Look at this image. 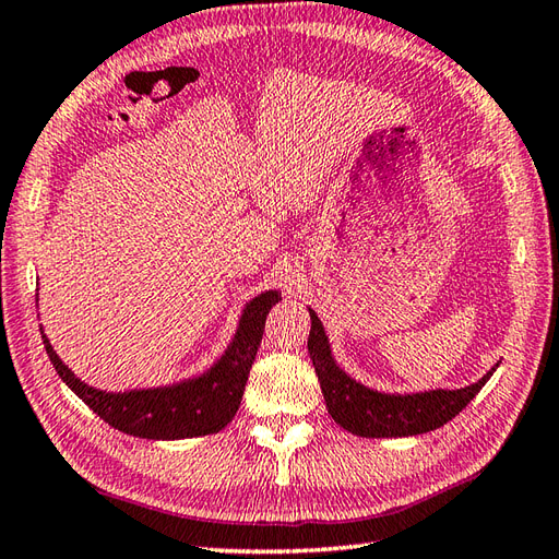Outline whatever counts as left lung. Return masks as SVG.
Returning a JSON list of instances; mask_svg holds the SVG:
<instances>
[{
  "label": "left lung",
  "instance_id": "left-lung-1",
  "mask_svg": "<svg viewBox=\"0 0 559 559\" xmlns=\"http://www.w3.org/2000/svg\"><path fill=\"white\" fill-rule=\"evenodd\" d=\"M311 313L309 356L317 370L328 413L347 432L359 437H413L447 425L461 413L493 376V366L479 382L463 390H432L420 394H382L352 380L333 361L317 313Z\"/></svg>",
  "mask_w": 559,
  "mask_h": 559
}]
</instances>
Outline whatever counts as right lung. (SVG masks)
<instances>
[{
	"label": "right lung",
	"mask_w": 559,
	"mask_h": 559,
	"mask_svg": "<svg viewBox=\"0 0 559 559\" xmlns=\"http://www.w3.org/2000/svg\"><path fill=\"white\" fill-rule=\"evenodd\" d=\"M278 302V293L269 290L242 309L238 333L222 359L207 373L160 390H136L110 394L80 382L41 335L56 373L87 404L98 418L124 435L143 439H189L214 435L234 420L246 392L248 376L264 335L269 309Z\"/></svg>",
	"instance_id": "add662e5"
}]
</instances>
